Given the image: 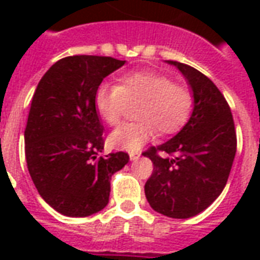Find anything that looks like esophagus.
<instances>
[{"label":"esophagus","mask_w":260,"mask_h":260,"mask_svg":"<svg viewBox=\"0 0 260 260\" xmlns=\"http://www.w3.org/2000/svg\"><path fill=\"white\" fill-rule=\"evenodd\" d=\"M139 157H141V153L139 152H134L129 154V158L132 160V161H135V160H138Z\"/></svg>","instance_id":"esophagus-1"}]
</instances>
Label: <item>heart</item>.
<instances>
[{
  "instance_id": "b5f03b06",
  "label": "heart",
  "mask_w": 260,
  "mask_h": 260,
  "mask_svg": "<svg viewBox=\"0 0 260 260\" xmlns=\"http://www.w3.org/2000/svg\"><path fill=\"white\" fill-rule=\"evenodd\" d=\"M138 121L122 125L110 135V145L134 153L160 132L174 134L185 124L192 107L193 94L184 85L174 83L169 76L139 71L118 78V85L102 83L94 94L100 117L110 126L121 124L128 104H136Z\"/></svg>"
}]
</instances>
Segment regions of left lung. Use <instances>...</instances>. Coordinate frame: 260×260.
<instances>
[{
  "instance_id": "left-lung-1",
  "label": "left lung",
  "mask_w": 260,
  "mask_h": 260,
  "mask_svg": "<svg viewBox=\"0 0 260 260\" xmlns=\"http://www.w3.org/2000/svg\"><path fill=\"white\" fill-rule=\"evenodd\" d=\"M167 62L180 69L191 86L193 111L173 139L143 152L153 163L145 193L160 214L189 218L223 192L237 152V134L229 103L217 86L189 65Z\"/></svg>"
}]
</instances>
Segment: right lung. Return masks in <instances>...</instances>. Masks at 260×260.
I'll list each match as a JSON object with an SVG mask.
<instances>
[{
  "label": "right lung",
  "instance_id": "add662e5",
  "mask_svg": "<svg viewBox=\"0 0 260 260\" xmlns=\"http://www.w3.org/2000/svg\"><path fill=\"white\" fill-rule=\"evenodd\" d=\"M124 64L111 57H65L33 94L25 129L27 170L40 196L64 216L86 217L104 209L111 175L129 161L125 152L100 156L103 125L94 104L103 79Z\"/></svg>",
  "mask_w": 260,
  "mask_h": 260
}]
</instances>
